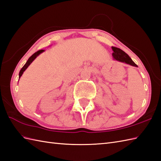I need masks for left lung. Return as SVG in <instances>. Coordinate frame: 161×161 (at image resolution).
Wrapping results in <instances>:
<instances>
[{
	"instance_id": "left-lung-1",
	"label": "left lung",
	"mask_w": 161,
	"mask_h": 161,
	"mask_svg": "<svg viewBox=\"0 0 161 161\" xmlns=\"http://www.w3.org/2000/svg\"><path fill=\"white\" fill-rule=\"evenodd\" d=\"M112 49L114 52L112 53V56L114 59L118 60V61L129 64V65L132 66L138 67L136 64L133 60H131L130 57L128 56V54H127V53L124 51H123L122 49L116 47H112Z\"/></svg>"
}]
</instances>
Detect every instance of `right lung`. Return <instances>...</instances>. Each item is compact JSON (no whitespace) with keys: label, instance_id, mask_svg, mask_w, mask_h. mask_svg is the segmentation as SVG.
<instances>
[{"label":"right lung","instance_id":"1","mask_svg":"<svg viewBox=\"0 0 161 161\" xmlns=\"http://www.w3.org/2000/svg\"><path fill=\"white\" fill-rule=\"evenodd\" d=\"M42 52H44V50L43 49H41V50H38V51H37L36 52H35L33 55L32 56H31L30 58H29V59L27 60V63L25 64V65L22 67V69H20V72H19V78H20V76H22V74H23V72L25 71V69L27 68L28 67V66H29L30 64L31 63V62L33 61V60L36 58V56H38L39 54H40L41 53H42Z\"/></svg>","mask_w":161,"mask_h":161}]
</instances>
